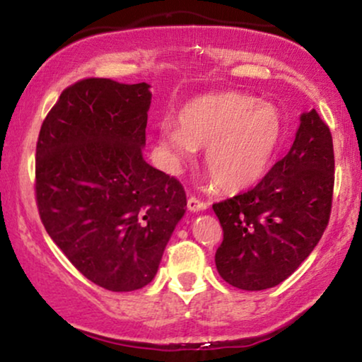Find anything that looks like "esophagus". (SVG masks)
<instances>
[{
    "instance_id": "34e87169",
    "label": "esophagus",
    "mask_w": 362,
    "mask_h": 362,
    "mask_svg": "<svg viewBox=\"0 0 362 362\" xmlns=\"http://www.w3.org/2000/svg\"><path fill=\"white\" fill-rule=\"evenodd\" d=\"M187 207H189V211H192V212H199V211L207 209V207H209V204H207L206 201H201L199 197L191 196L189 199H187Z\"/></svg>"
}]
</instances>
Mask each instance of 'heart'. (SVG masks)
<instances>
[{
    "mask_svg": "<svg viewBox=\"0 0 362 362\" xmlns=\"http://www.w3.org/2000/svg\"><path fill=\"white\" fill-rule=\"evenodd\" d=\"M177 125L163 123L160 143L171 170L204 146V165L224 191L259 182L284 140L279 108L240 92L201 95L181 107Z\"/></svg>",
    "mask_w": 362,
    "mask_h": 362,
    "instance_id": "obj_1",
    "label": "heart"
}]
</instances>
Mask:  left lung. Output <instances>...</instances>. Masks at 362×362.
<instances>
[{"instance_id":"obj_1","label":"left lung","mask_w":362,"mask_h":362,"mask_svg":"<svg viewBox=\"0 0 362 362\" xmlns=\"http://www.w3.org/2000/svg\"><path fill=\"white\" fill-rule=\"evenodd\" d=\"M333 187V138L313 108L300 117L290 151L259 185L212 204L224 232L216 252L219 275L249 291L288 279L328 226Z\"/></svg>"}]
</instances>
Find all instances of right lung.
Here are the masks:
<instances>
[{"label":"right lung","instance_id":"obj_1","mask_svg":"<svg viewBox=\"0 0 362 362\" xmlns=\"http://www.w3.org/2000/svg\"><path fill=\"white\" fill-rule=\"evenodd\" d=\"M150 86L90 77L67 87L36 146V202L47 234L93 284H150L177 222L185 187L143 160Z\"/></svg>","mask_w":362,"mask_h":362}]
</instances>
